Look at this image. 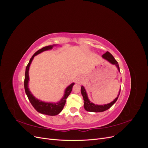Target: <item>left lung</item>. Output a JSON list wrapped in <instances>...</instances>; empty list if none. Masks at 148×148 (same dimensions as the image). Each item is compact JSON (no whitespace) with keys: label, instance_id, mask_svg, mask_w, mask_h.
Segmentation results:
<instances>
[{"label":"left lung","instance_id":"1","mask_svg":"<svg viewBox=\"0 0 148 148\" xmlns=\"http://www.w3.org/2000/svg\"><path fill=\"white\" fill-rule=\"evenodd\" d=\"M102 57L104 58V59H105L106 60H107V61H109L112 64L115 65L117 67L119 71H120V68H119L117 61L114 59L113 56L112 55L110 52H106L105 53H104V54L102 55ZM81 92H82V95L83 97L84 107L85 110L87 111H89V112H104L107 109H109L110 107L112 106L114 103L117 101L118 97L120 95V89L119 94L118 95L117 97H116L115 99L114 100V101L109 103V104H105V105H102V106L96 105L89 101V100L88 98L86 92V91H85V89L83 86H82V88H81Z\"/></svg>","mask_w":148,"mask_h":148}]
</instances>
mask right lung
<instances>
[{
	"mask_svg": "<svg viewBox=\"0 0 148 148\" xmlns=\"http://www.w3.org/2000/svg\"><path fill=\"white\" fill-rule=\"evenodd\" d=\"M53 46V45L44 47L34 53V54L32 56V57L31 58L28 64L27 65V66H26L25 75V81H24V86H25V92L28 96V98L29 101H30L31 104H32L34 108L38 112L42 114L48 115H56L60 112L62 110V109H63L64 107L65 104L66 98L70 95V94L71 93V90H72V88L74 85V83H72L69 86L67 87L66 89H65L64 97L62 98L59 102L53 103H53L44 102L37 99H36V98L33 96L32 94H31V92L29 91L28 86V83L29 81L28 71H29V68L31 62H32L33 58L35 56L38 55V53H41L44 51L51 49Z\"/></svg>",
	"mask_w": 148,
	"mask_h": 148,
	"instance_id": "obj_1",
	"label": "right lung"
}]
</instances>
